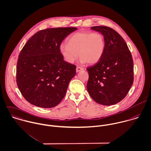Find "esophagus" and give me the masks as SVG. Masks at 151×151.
Returning <instances> with one entry per match:
<instances>
[{
    "mask_svg": "<svg viewBox=\"0 0 151 151\" xmlns=\"http://www.w3.org/2000/svg\"><path fill=\"white\" fill-rule=\"evenodd\" d=\"M84 70V68H82V67H77V68H76V71L77 72H79V71H80L81 70Z\"/></svg>",
    "mask_w": 151,
    "mask_h": 151,
    "instance_id": "esophagus-1",
    "label": "esophagus"
}]
</instances>
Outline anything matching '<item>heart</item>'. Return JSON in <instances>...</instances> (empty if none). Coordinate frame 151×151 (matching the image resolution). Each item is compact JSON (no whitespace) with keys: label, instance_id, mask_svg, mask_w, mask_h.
I'll list each match as a JSON object with an SVG mask.
<instances>
[{"label":"heart","instance_id":"heart-1","mask_svg":"<svg viewBox=\"0 0 151 151\" xmlns=\"http://www.w3.org/2000/svg\"><path fill=\"white\" fill-rule=\"evenodd\" d=\"M67 43L61 44L59 50L64 60L70 64L77 59L78 54L81 63H97L105 49L104 37L98 32L75 33L67 39Z\"/></svg>","mask_w":151,"mask_h":151}]
</instances>
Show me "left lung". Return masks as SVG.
<instances>
[{"mask_svg":"<svg viewBox=\"0 0 151 151\" xmlns=\"http://www.w3.org/2000/svg\"><path fill=\"white\" fill-rule=\"evenodd\" d=\"M91 29L104 36L105 49L100 61L87 68V91L96 102L114 105L125 97L133 84L132 55L123 38L114 30L103 26Z\"/></svg>","mask_w":151,"mask_h":151,"instance_id":"1","label":"left lung"}]
</instances>
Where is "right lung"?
Listing matches in <instances>:
<instances>
[{
  "mask_svg": "<svg viewBox=\"0 0 151 151\" xmlns=\"http://www.w3.org/2000/svg\"><path fill=\"white\" fill-rule=\"evenodd\" d=\"M76 27L40 30L20 52L16 70L18 88L30 104L43 108L57 105L64 97L76 67L64 60L60 52L63 40Z\"/></svg>",
  "mask_w": 151,
  "mask_h": 151,
  "instance_id": "1",
  "label": "right lung"
}]
</instances>
